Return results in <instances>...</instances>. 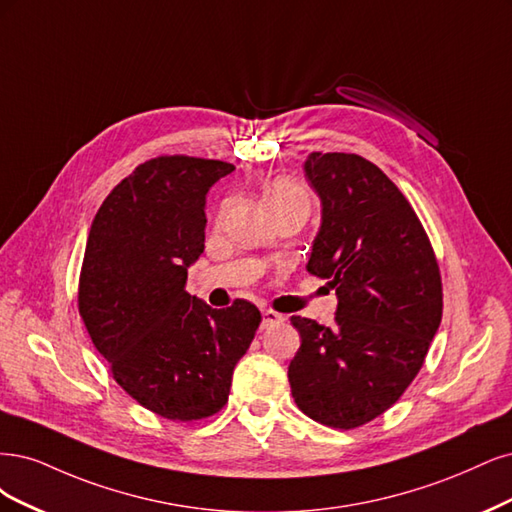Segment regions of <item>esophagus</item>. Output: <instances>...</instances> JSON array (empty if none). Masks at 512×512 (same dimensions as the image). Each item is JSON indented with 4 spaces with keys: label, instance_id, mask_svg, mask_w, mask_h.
I'll return each mask as SVG.
<instances>
[{
    "label": "esophagus",
    "instance_id": "obj_1",
    "mask_svg": "<svg viewBox=\"0 0 512 512\" xmlns=\"http://www.w3.org/2000/svg\"><path fill=\"white\" fill-rule=\"evenodd\" d=\"M283 321H285V317L280 315V312H276V310H272V308L263 310V321H261V327H263V329L272 327V325H276V323H283Z\"/></svg>",
    "mask_w": 512,
    "mask_h": 512
}]
</instances>
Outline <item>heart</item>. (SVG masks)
Masks as SVG:
<instances>
[{
    "label": "heart",
    "instance_id": "b5f03b06",
    "mask_svg": "<svg viewBox=\"0 0 512 512\" xmlns=\"http://www.w3.org/2000/svg\"><path fill=\"white\" fill-rule=\"evenodd\" d=\"M263 197H266V202L276 217L287 210L310 208V197H308L306 187L300 183V180H295L291 176L270 178L268 183L263 185ZM227 206H229V202L225 200L221 204V212H225Z\"/></svg>",
    "mask_w": 512,
    "mask_h": 512
}]
</instances>
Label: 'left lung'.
<instances>
[{
  "mask_svg": "<svg viewBox=\"0 0 512 512\" xmlns=\"http://www.w3.org/2000/svg\"><path fill=\"white\" fill-rule=\"evenodd\" d=\"M306 178L321 197L308 272L338 295L336 325L291 317L302 344L291 395L312 421L366 425L402 398L442 319V278L404 193L355 153H310Z\"/></svg>",
  "mask_w": 512,
  "mask_h": 512,
  "instance_id": "left-lung-1",
  "label": "left lung"
}]
</instances>
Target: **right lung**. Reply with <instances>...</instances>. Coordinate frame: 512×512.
I'll return each instance as SVG.
<instances>
[{"instance_id": "right-lung-1", "label": "right lung", "mask_w": 512, "mask_h": 512, "mask_svg": "<svg viewBox=\"0 0 512 512\" xmlns=\"http://www.w3.org/2000/svg\"><path fill=\"white\" fill-rule=\"evenodd\" d=\"M232 170L189 155L148 159L108 193L87 238L80 319L114 381L170 421L217 415L261 323L251 302L210 308L185 291L204 253L206 193Z\"/></svg>"}]
</instances>
